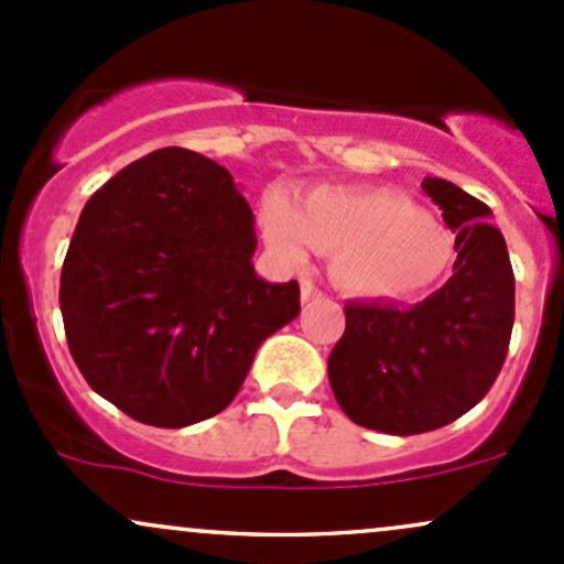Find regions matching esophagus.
<instances>
[{
	"label": "esophagus",
	"mask_w": 564,
	"mask_h": 564,
	"mask_svg": "<svg viewBox=\"0 0 564 564\" xmlns=\"http://www.w3.org/2000/svg\"><path fill=\"white\" fill-rule=\"evenodd\" d=\"M315 294H318V289H315V283L311 281V278H305V281H302V302L307 305Z\"/></svg>",
	"instance_id": "1"
}]
</instances>
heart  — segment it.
<instances>
[{"label": "heart", "mask_w": 564, "mask_h": 564, "mask_svg": "<svg viewBox=\"0 0 564 564\" xmlns=\"http://www.w3.org/2000/svg\"><path fill=\"white\" fill-rule=\"evenodd\" d=\"M259 216L278 257L302 264L311 249L337 253L339 283L361 296L425 292L453 259L442 221L399 192L321 187L294 203L272 187Z\"/></svg>", "instance_id": "b5f03b06"}]
</instances>
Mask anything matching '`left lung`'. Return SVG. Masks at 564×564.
Listing matches in <instances>:
<instances>
[{"label":"left lung","instance_id":"1","mask_svg":"<svg viewBox=\"0 0 564 564\" xmlns=\"http://www.w3.org/2000/svg\"><path fill=\"white\" fill-rule=\"evenodd\" d=\"M423 189L455 232L457 262L438 292L412 307L348 302L329 356L337 404L364 429L412 436L474 410L506 361L513 270L492 212L444 178Z\"/></svg>","mask_w":564,"mask_h":564}]
</instances>
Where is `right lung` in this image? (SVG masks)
I'll return each instance as SVG.
<instances>
[{"instance_id": "obj_1", "label": "right lung", "mask_w": 564, "mask_h": 564, "mask_svg": "<svg viewBox=\"0 0 564 564\" xmlns=\"http://www.w3.org/2000/svg\"><path fill=\"white\" fill-rule=\"evenodd\" d=\"M253 214L230 171L165 147L85 203L61 270L74 364L154 429L225 410L259 345L300 315V283L253 272Z\"/></svg>"}]
</instances>
